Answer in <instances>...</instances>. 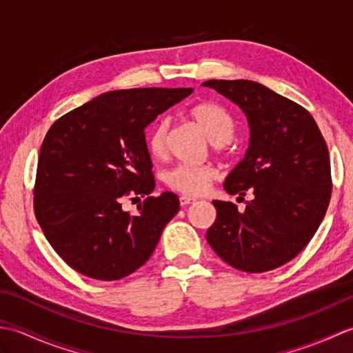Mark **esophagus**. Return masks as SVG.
I'll return each mask as SVG.
<instances>
[{"mask_svg":"<svg viewBox=\"0 0 353 353\" xmlns=\"http://www.w3.org/2000/svg\"><path fill=\"white\" fill-rule=\"evenodd\" d=\"M197 199L196 197H191V196H186V194H182L181 197H179V201H181V206H188L191 203H194Z\"/></svg>","mask_w":353,"mask_h":353,"instance_id":"esophagus-1","label":"esophagus"}]
</instances>
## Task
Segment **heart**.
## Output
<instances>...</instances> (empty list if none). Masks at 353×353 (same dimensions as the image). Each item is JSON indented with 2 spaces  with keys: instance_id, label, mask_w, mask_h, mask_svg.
I'll return each instance as SVG.
<instances>
[{
  "instance_id": "b5f03b06",
  "label": "heart",
  "mask_w": 353,
  "mask_h": 353,
  "mask_svg": "<svg viewBox=\"0 0 353 353\" xmlns=\"http://www.w3.org/2000/svg\"><path fill=\"white\" fill-rule=\"evenodd\" d=\"M209 141L215 145L226 144L234 137L235 123L229 112L211 101H201L190 110ZM168 121L165 118L153 124L147 137V148L156 159H162L167 154L168 142ZM216 179V170L211 165H192L177 163L165 172V183L171 190L186 194V196H200L209 190V186Z\"/></svg>"
}]
</instances>
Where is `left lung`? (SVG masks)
Masks as SVG:
<instances>
[{"label":"left lung","instance_id":"1","mask_svg":"<svg viewBox=\"0 0 353 353\" xmlns=\"http://www.w3.org/2000/svg\"><path fill=\"white\" fill-rule=\"evenodd\" d=\"M243 110L249 124L244 159L229 172L224 190L254 199L245 211L214 200L215 223L206 239L219 256L247 273L287 264L316 234L331 200L326 142L306 109L252 80H208Z\"/></svg>","mask_w":353,"mask_h":353}]
</instances>
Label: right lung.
I'll return each mask as SVG.
<instances>
[{
  "instance_id": "add662e5",
  "label": "right lung",
  "mask_w": 353,
  "mask_h": 353,
  "mask_svg": "<svg viewBox=\"0 0 353 353\" xmlns=\"http://www.w3.org/2000/svg\"><path fill=\"white\" fill-rule=\"evenodd\" d=\"M192 88L110 91L59 118L42 142L34 214L47 241L76 272L117 281L144 265L179 212L174 192L154 190L145 127ZM125 195L145 196L125 213Z\"/></svg>"
}]
</instances>
